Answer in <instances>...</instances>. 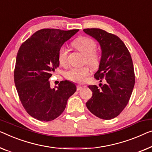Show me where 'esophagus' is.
Wrapping results in <instances>:
<instances>
[{
    "label": "esophagus",
    "mask_w": 152,
    "mask_h": 152,
    "mask_svg": "<svg viewBox=\"0 0 152 152\" xmlns=\"http://www.w3.org/2000/svg\"><path fill=\"white\" fill-rule=\"evenodd\" d=\"M83 88V86H81V85H78L77 86V90L78 91H80V90H81Z\"/></svg>",
    "instance_id": "esophagus-1"
}]
</instances>
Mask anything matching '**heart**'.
<instances>
[{
    "instance_id": "b5f03b06",
    "label": "heart",
    "mask_w": 152,
    "mask_h": 152,
    "mask_svg": "<svg viewBox=\"0 0 152 152\" xmlns=\"http://www.w3.org/2000/svg\"><path fill=\"white\" fill-rule=\"evenodd\" d=\"M73 46L78 49L80 53L85 55V61L93 68H98L100 63L101 56L96 51V44L94 40L88 37H80L77 38L73 42ZM68 52L65 47L61 48L58 54V60L59 64L63 67H66L68 63L67 61ZM91 73L90 67L85 65L80 67H72L65 73V77L72 82L83 83L86 80L87 77Z\"/></svg>"
}]
</instances>
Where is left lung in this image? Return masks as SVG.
<instances>
[{
    "instance_id": "8db88e82",
    "label": "left lung",
    "mask_w": 152,
    "mask_h": 152,
    "mask_svg": "<svg viewBox=\"0 0 152 152\" xmlns=\"http://www.w3.org/2000/svg\"><path fill=\"white\" fill-rule=\"evenodd\" d=\"M86 34L99 42L102 56L95 78L105 84L89 85L92 97L86 103L89 111L102 119H111L122 112L132 95L135 83L130 52L117 36L100 28H86Z\"/></svg>"
}]
</instances>
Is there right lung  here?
Returning a JSON list of instances; mask_svg holds the SVG:
<instances>
[{
	"label": "right lung",
	"mask_w": 152,
	"mask_h": 152,
	"mask_svg": "<svg viewBox=\"0 0 152 152\" xmlns=\"http://www.w3.org/2000/svg\"><path fill=\"white\" fill-rule=\"evenodd\" d=\"M78 31L41 29L20 47L14 69L15 87L24 109L39 121L58 117L76 92L75 84L68 80L61 81L52 89L49 78L59 66L60 48Z\"/></svg>",
	"instance_id": "1"
}]
</instances>
